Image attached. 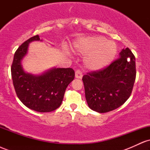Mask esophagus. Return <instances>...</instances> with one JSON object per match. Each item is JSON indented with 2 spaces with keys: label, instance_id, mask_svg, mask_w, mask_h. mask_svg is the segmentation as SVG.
I'll use <instances>...</instances> for the list:
<instances>
[{
  "label": "esophagus",
  "instance_id": "1",
  "mask_svg": "<svg viewBox=\"0 0 150 150\" xmlns=\"http://www.w3.org/2000/svg\"><path fill=\"white\" fill-rule=\"evenodd\" d=\"M75 77L78 79H82V73L80 70H77L76 71H75Z\"/></svg>",
  "mask_w": 150,
  "mask_h": 150
}]
</instances>
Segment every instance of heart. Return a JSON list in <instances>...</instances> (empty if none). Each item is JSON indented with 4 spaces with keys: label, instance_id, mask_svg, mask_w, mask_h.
<instances>
[{
    "label": "heart",
    "instance_id": "b5f03b06",
    "mask_svg": "<svg viewBox=\"0 0 150 150\" xmlns=\"http://www.w3.org/2000/svg\"><path fill=\"white\" fill-rule=\"evenodd\" d=\"M77 53L86 55L85 68L91 71H98L107 67L116 55V45L103 37H89L77 40L74 44Z\"/></svg>",
    "mask_w": 150,
    "mask_h": 150
}]
</instances>
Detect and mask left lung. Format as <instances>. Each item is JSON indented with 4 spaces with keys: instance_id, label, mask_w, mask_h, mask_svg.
<instances>
[{
    "instance_id": "obj_1",
    "label": "left lung",
    "mask_w": 150,
    "mask_h": 150,
    "mask_svg": "<svg viewBox=\"0 0 150 150\" xmlns=\"http://www.w3.org/2000/svg\"><path fill=\"white\" fill-rule=\"evenodd\" d=\"M136 77L135 58L128 48L104 69L82 77L85 98L91 109L99 113L113 111L131 94Z\"/></svg>"
}]
</instances>
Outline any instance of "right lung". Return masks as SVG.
I'll list each match as a JSON object with an SVG mask.
<instances>
[{
    "mask_svg": "<svg viewBox=\"0 0 150 150\" xmlns=\"http://www.w3.org/2000/svg\"><path fill=\"white\" fill-rule=\"evenodd\" d=\"M40 41L39 35L25 42L15 51L11 75L17 96L22 104L38 112H51L61 105L68 85L74 80L72 68H53L41 75L26 73L22 65L30 43Z\"/></svg>",
    "mask_w": 150,
    "mask_h": 150,
    "instance_id": "add662e5",
    "label": "right lung"
}]
</instances>
